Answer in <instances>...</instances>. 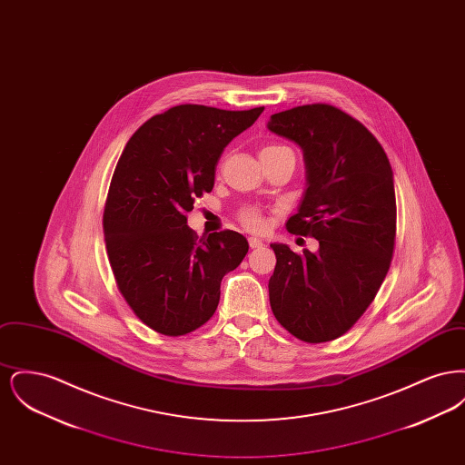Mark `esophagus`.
Returning <instances> with one entry per match:
<instances>
[{"label": "esophagus", "instance_id": "1", "mask_svg": "<svg viewBox=\"0 0 465 465\" xmlns=\"http://www.w3.org/2000/svg\"><path fill=\"white\" fill-rule=\"evenodd\" d=\"M263 242L260 241V239H256V237H249V247L251 249H256V247H262Z\"/></svg>", "mask_w": 465, "mask_h": 465}]
</instances>
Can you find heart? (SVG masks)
I'll use <instances>...</instances> for the list:
<instances>
[{"label":"heart","instance_id":"b5f03b06","mask_svg":"<svg viewBox=\"0 0 465 465\" xmlns=\"http://www.w3.org/2000/svg\"><path fill=\"white\" fill-rule=\"evenodd\" d=\"M284 150H289L288 146L279 144V143H270V144H265V146L262 148V153H260V155H272V153L284 152ZM237 220L242 224L243 228H247V230H251V232H262V230H265V216L262 214V211H260L258 207L245 205V207H242V209L237 213Z\"/></svg>","mask_w":465,"mask_h":465}]
</instances>
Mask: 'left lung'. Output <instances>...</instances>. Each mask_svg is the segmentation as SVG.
<instances>
[{
  "instance_id": "left-lung-1",
  "label": "left lung",
  "mask_w": 465,
  "mask_h": 465,
  "mask_svg": "<svg viewBox=\"0 0 465 465\" xmlns=\"http://www.w3.org/2000/svg\"><path fill=\"white\" fill-rule=\"evenodd\" d=\"M268 129L302 146L309 188L286 228L319 252L272 243L270 307L292 336L322 343L349 331L371 305L396 247V192L389 158L359 120L331 104L270 116Z\"/></svg>"
}]
</instances>
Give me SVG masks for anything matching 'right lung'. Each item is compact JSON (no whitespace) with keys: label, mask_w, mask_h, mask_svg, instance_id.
I'll list each match as a JSON object with an SVG mask.
<instances>
[{"label":"right lung","mask_w":465,"mask_h":465,"mask_svg":"<svg viewBox=\"0 0 465 465\" xmlns=\"http://www.w3.org/2000/svg\"><path fill=\"white\" fill-rule=\"evenodd\" d=\"M179 104L129 139L111 177L103 228L118 291L141 322L165 336L199 330L218 309L223 277L242 263L245 237H199L186 224L214 186L226 144L263 113Z\"/></svg>","instance_id":"obj_1"}]
</instances>
